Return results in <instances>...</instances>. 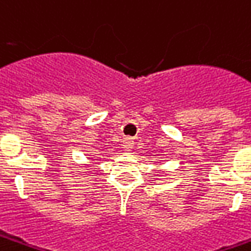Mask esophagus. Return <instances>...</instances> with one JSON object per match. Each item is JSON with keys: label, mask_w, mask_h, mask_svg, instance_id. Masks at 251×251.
Returning <instances> with one entry per match:
<instances>
[{"label": "esophagus", "mask_w": 251, "mask_h": 251, "mask_svg": "<svg viewBox=\"0 0 251 251\" xmlns=\"http://www.w3.org/2000/svg\"><path fill=\"white\" fill-rule=\"evenodd\" d=\"M133 145H134V141H133V138L126 137L125 141H124V148H125L126 151H130L131 148H133Z\"/></svg>", "instance_id": "1"}]
</instances>
